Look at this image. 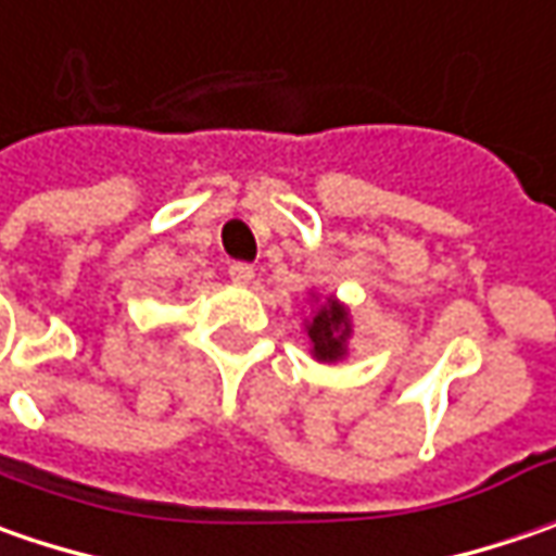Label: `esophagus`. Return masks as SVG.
<instances>
[{
    "label": "esophagus",
    "instance_id": "34e87169",
    "mask_svg": "<svg viewBox=\"0 0 556 556\" xmlns=\"http://www.w3.org/2000/svg\"><path fill=\"white\" fill-rule=\"evenodd\" d=\"M228 278H231L235 285L244 288V285L253 281V266H250V263H231V266H228Z\"/></svg>",
    "mask_w": 556,
    "mask_h": 556
}]
</instances>
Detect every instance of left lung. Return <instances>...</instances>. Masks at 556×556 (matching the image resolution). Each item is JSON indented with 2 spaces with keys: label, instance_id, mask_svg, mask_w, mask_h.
Listing matches in <instances>:
<instances>
[{
  "label": "left lung",
  "instance_id": "1",
  "mask_svg": "<svg viewBox=\"0 0 556 556\" xmlns=\"http://www.w3.org/2000/svg\"><path fill=\"white\" fill-rule=\"evenodd\" d=\"M306 333H309L312 355L318 362H340L346 355L350 337H353V325H350V309L343 303H337L333 296H328L312 321H306Z\"/></svg>",
  "mask_w": 556,
  "mask_h": 556
}]
</instances>
